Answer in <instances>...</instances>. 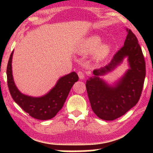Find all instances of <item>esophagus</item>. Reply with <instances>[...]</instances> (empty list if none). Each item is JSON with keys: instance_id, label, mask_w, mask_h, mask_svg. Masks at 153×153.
I'll list each match as a JSON object with an SVG mask.
<instances>
[{"instance_id": "obj_1", "label": "esophagus", "mask_w": 153, "mask_h": 153, "mask_svg": "<svg viewBox=\"0 0 153 153\" xmlns=\"http://www.w3.org/2000/svg\"><path fill=\"white\" fill-rule=\"evenodd\" d=\"M78 74V76L79 77V79H84V74H83V72H81V71H79V72L77 73Z\"/></svg>"}]
</instances>
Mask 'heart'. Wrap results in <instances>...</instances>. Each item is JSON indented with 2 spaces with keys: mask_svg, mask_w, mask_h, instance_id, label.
<instances>
[{
  "mask_svg": "<svg viewBox=\"0 0 153 153\" xmlns=\"http://www.w3.org/2000/svg\"><path fill=\"white\" fill-rule=\"evenodd\" d=\"M102 39L98 35H92L81 42L79 45L78 51L80 53H88L94 51V58L102 60L107 57L111 51V46L107 43H101Z\"/></svg>",
  "mask_w": 153,
  "mask_h": 153,
  "instance_id": "obj_1",
  "label": "heart"
}]
</instances>
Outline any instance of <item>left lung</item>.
<instances>
[{
    "label": "left lung",
    "mask_w": 153,
    "mask_h": 153,
    "mask_svg": "<svg viewBox=\"0 0 153 153\" xmlns=\"http://www.w3.org/2000/svg\"><path fill=\"white\" fill-rule=\"evenodd\" d=\"M124 46L104 68L93 71L94 76L86 81V90L91 108L96 116L104 120L122 116L139 102L146 76V62L138 39L130 29ZM128 58L130 68L114 85L100 78Z\"/></svg>",
    "instance_id": "8db88e82"
}]
</instances>
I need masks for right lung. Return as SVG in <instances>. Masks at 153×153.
Listing matches in <instances>:
<instances>
[{
  "mask_svg": "<svg viewBox=\"0 0 153 153\" xmlns=\"http://www.w3.org/2000/svg\"><path fill=\"white\" fill-rule=\"evenodd\" d=\"M14 51L12 52L7 67V85L14 101L33 118L38 120H49L53 118L61 109L71 88L79 80L75 72L60 77L53 88L42 97H31L19 91L14 81L12 62Z\"/></svg>",
  "mask_w": 153,
  "mask_h": 153,
  "instance_id": "1",
  "label": "right lung"
}]
</instances>
